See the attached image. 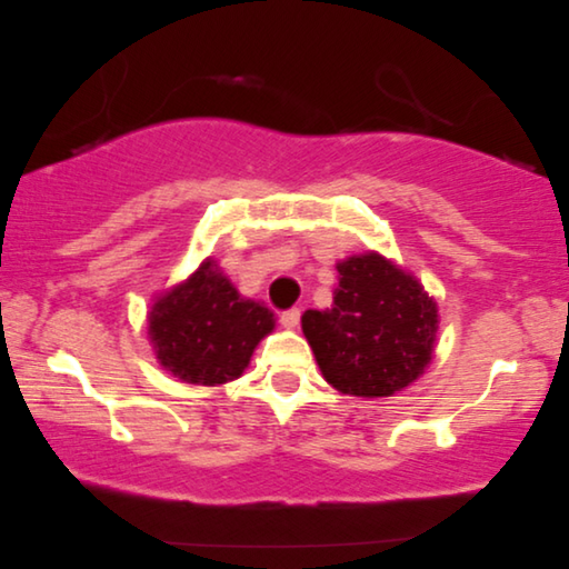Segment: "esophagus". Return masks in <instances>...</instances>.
<instances>
[{
    "instance_id": "1",
    "label": "esophagus",
    "mask_w": 569,
    "mask_h": 569,
    "mask_svg": "<svg viewBox=\"0 0 569 569\" xmlns=\"http://www.w3.org/2000/svg\"><path fill=\"white\" fill-rule=\"evenodd\" d=\"M281 325H283L286 329H296V327L300 325V310H298V308L286 310V312L281 315Z\"/></svg>"
}]
</instances>
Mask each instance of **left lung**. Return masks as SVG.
Returning a JSON list of instances; mask_svg holds the SVG:
<instances>
[{"label":"left lung","instance_id":"8db88e82","mask_svg":"<svg viewBox=\"0 0 569 569\" xmlns=\"http://www.w3.org/2000/svg\"><path fill=\"white\" fill-rule=\"evenodd\" d=\"M337 269L331 308L302 315L305 339L341 395L391 397L428 368L437 305L413 276L380 254L351 257Z\"/></svg>","mask_w":569,"mask_h":569}]
</instances>
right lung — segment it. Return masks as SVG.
<instances>
[{"label": "right lung", "mask_w": 569, "mask_h": 569, "mask_svg": "<svg viewBox=\"0 0 569 569\" xmlns=\"http://www.w3.org/2000/svg\"><path fill=\"white\" fill-rule=\"evenodd\" d=\"M149 333L160 366L189 385L236 380L254 346L273 329V312L244 300L211 259L153 305Z\"/></svg>", "instance_id": "obj_1"}]
</instances>
